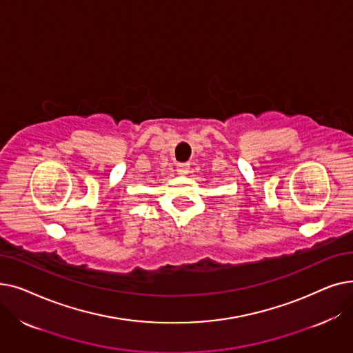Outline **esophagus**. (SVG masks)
<instances>
[{"label": "esophagus", "mask_w": 353, "mask_h": 353, "mask_svg": "<svg viewBox=\"0 0 353 353\" xmlns=\"http://www.w3.org/2000/svg\"><path fill=\"white\" fill-rule=\"evenodd\" d=\"M177 173L179 174H181V176H184V174H188L189 173V167H190V164L189 163H177Z\"/></svg>", "instance_id": "esophagus-1"}]
</instances>
